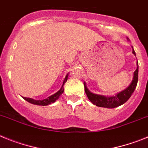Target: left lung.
I'll use <instances>...</instances> for the list:
<instances>
[{
	"label": "left lung",
	"instance_id": "obj_1",
	"mask_svg": "<svg viewBox=\"0 0 148 148\" xmlns=\"http://www.w3.org/2000/svg\"><path fill=\"white\" fill-rule=\"evenodd\" d=\"M133 53L136 55L135 51L133 49ZM137 69L134 72V75H133V79L129 87H127L125 90H124L121 92L116 94L115 96H111V97H106L104 95H96L90 92L87 90V87L84 83V91L87 94V97L90 99V101L92 104H95L98 107H101V108H117L121 104H125L128 99H130L132 93L134 92L138 82V64L137 62Z\"/></svg>",
	"mask_w": 148,
	"mask_h": 148
}]
</instances>
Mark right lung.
Segmentation results:
<instances>
[{"label":"right lung","mask_w":148,"mask_h":148,"mask_svg":"<svg viewBox=\"0 0 148 148\" xmlns=\"http://www.w3.org/2000/svg\"><path fill=\"white\" fill-rule=\"evenodd\" d=\"M67 77H68V74L66 75L65 77L64 80V83H63V85L61 87V88L58 90V92H56L53 95H50L49 97L45 99H43V100H35V99H30V98H26V97H23V99H25L26 101H27L28 102L31 103L32 104H36V105H41V106H46L48 105V104H50L52 103L55 102L57 99L59 98L60 95L64 92V89H63V86H64V84L67 81Z\"/></svg>","instance_id":"obj_1"}]
</instances>
